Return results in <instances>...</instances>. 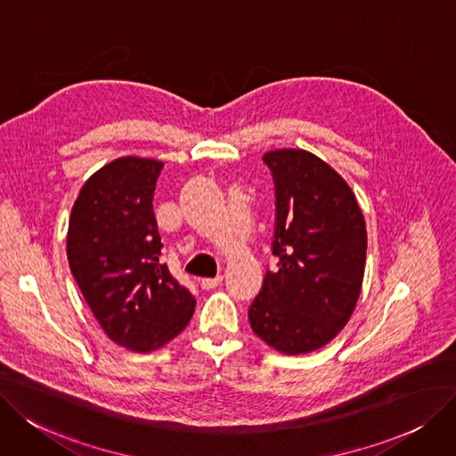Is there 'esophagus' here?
Instances as JSON below:
<instances>
[{"label":"esophagus","mask_w":456,"mask_h":456,"mask_svg":"<svg viewBox=\"0 0 456 456\" xmlns=\"http://www.w3.org/2000/svg\"><path fill=\"white\" fill-rule=\"evenodd\" d=\"M223 275H216V277H213V279H202V282H200V284H202V288L204 289H213V288H216L218 284H221L223 282Z\"/></svg>","instance_id":"obj_1"}]
</instances>
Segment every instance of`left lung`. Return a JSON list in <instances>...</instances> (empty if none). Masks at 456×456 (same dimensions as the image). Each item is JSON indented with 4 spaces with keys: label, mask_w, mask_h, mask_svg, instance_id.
I'll use <instances>...</instances> for the list:
<instances>
[{
    "label": "left lung",
    "mask_w": 456,
    "mask_h": 456,
    "mask_svg": "<svg viewBox=\"0 0 456 456\" xmlns=\"http://www.w3.org/2000/svg\"><path fill=\"white\" fill-rule=\"evenodd\" d=\"M275 181L277 223L267 271L248 308L252 331L286 355L323 348L348 323L367 260V226L344 177L305 150L264 155Z\"/></svg>",
    "instance_id": "1"
}]
</instances>
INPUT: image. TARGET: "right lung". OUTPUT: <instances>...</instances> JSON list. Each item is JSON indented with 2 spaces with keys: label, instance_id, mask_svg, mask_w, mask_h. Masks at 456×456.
Returning <instances> with one entry per match:
<instances>
[{
  "label": "right lung",
  "instance_id": "add662e5",
  "mask_svg": "<svg viewBox=\"0 0 456 456\" xmlns=\"http://www.w3.org/2000/svg\"><path fill=\"white\" fill-rule=\"evenodd\" d=\"M165 162L119 157L91 175L72 206L67 258L108 338L148 354L185 330L196 299L160 264L153 192Z\"/></svg>",
  "mask_w": 456,
  "mask_h": 456
}]
</instances>
